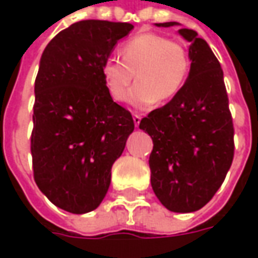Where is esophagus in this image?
<instances>
[{
  "instance_id": "34e87169",
  "label": "esophagus",
  "mask_w": 258,
  "mask_h": 258,
  "mask_svg": "<svg viewBox=\"0 0 258 258\" xmlns=\"http://www.w3.org/2000/svg\"><path fill=\"white\" fill-rule=\"evenodd\" d=\"M133 118H134V124H135V127H138V125H140V123H141V114H138V113H134V114H133Z\"/></svg>"
}]
</instances>
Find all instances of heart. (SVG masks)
Listing matches in <instances>:
<instances>
[{
	"label": "heart",
	"instance_id": "1",
	"mask_svg": "<svg viewBox=\"0 0 258 258\" xmlns=\"http://www.w3.org/2000/svg\"><path fill=\"white\" fill-rule=\"evenodd\" d=\"M120 59L107 58L101 74L109 95L121 102L134 80L128 101L138 107L164 103L177 95L189 72V55L178 41L157 33H140L118 49Z\"/></svg>",
	"mask_w": 258,
	"mask_h": 258
}]
</instances>
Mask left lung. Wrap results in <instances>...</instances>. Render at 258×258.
<instances>
[{
  "mask_svg": "<svg viewBox=\"0 0 258 258\" xmlns=\"http://www.w3.org/2000/svg\"><path fill=\"white\" fill-rule=\"evenodd\" d=\"M178 33L190 42L189 76L171 101L141 120L140 128L153 141L149 167L157 199L170 211L192 213L210 202L232 164L233 124L218 59L195 30Z\"/></svg>",
  "mask_w": 258,
  "mask_h": 258,
  "instance_id": "left-lung-1",
  "label": "left lung"
}]
</instances>
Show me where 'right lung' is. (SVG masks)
I'll return each instance as SVG.
<instances>
[{
    "mask_svg": "<svg viewBox=\"0 0 258 258\" xmlns=\"http://www.w3.org/2000/svg\"><path fill=\"white\" fill-rule=\"evenodd\" d=\"M131 23L81 20L49 41L34 84L31 157L34 181L53 205L73 214L95 210L113 163L134 131L131 113L113 102L103 60Z\"/></svg>",
    "mask_w": 258,
    "mask_h": 258,
    "instance_id": "add662e5",
    "label": "right lung"
}]
</instances>
